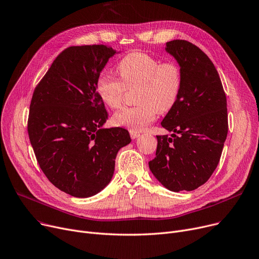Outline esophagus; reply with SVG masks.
Here are the masks:
<instances>
[{
	"label": "esophagus",
	"mask_w": 259,
	"mask_h": 259,
	"mask_svg": "<svg viewBox=\"0 0 259 259\" xmlns=\"http://www.w3.org/2000/svg\"><path fill=\"white\" fill-rule=\"evenodd\" d=\"M130 136H131V139L135 140V139H137V137H140V136H141V133H140V132H137V131L130 130Z\"/></svg>",
	"instance_id": "1"
}]
</instances>
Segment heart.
I'll return each instance as SVG.
<instances>
[{"mask_svg":"<svg viewBox=\"0 0 259 259\" xmlns=\"http://www.w3.org/2000/svg\"><path fill=\"white\" fill-rule=\"evenodd\" d=\"M120 79L103 73L96 84L97 93L106 106L118 108L127 90H136L139 104L115 112L112 122L133 131L143 130L156 118L175 106L182 88L180 65L171 60L161 61L144 52H132L116 64Z\"/></svg>","mask_w":259,"mask_h":259,"instance_id":"b5f03b06","label":"heart"}]
</instances>
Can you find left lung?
<instances>
[{"label":"left lung","mask_w":259,"mask_h":259,"mask_svg":"<svg viewBox=\"0 0 259 259\" xmlns=\"http://www.w3.org/2000/svg\"><path fill=\"white\" fill-rule=\"evenodd\" d=\"M165 51L179 63L182 88L161 126L174 132L157 135L156 157L149 167L171 192L194 191L217 168L228 133L227 100L212 61L187 40L166 42Z\"/></svg>","instance_id":"1"}]
</instances>
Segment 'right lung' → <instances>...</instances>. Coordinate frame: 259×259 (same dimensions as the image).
<instances>
[{"instance_id": "right-lung-1", "label": "right lung", "mask_w": 259, "mask_h": 259, "mask_svg": "<svg viewBox=\"0 0 259 259\" xmlns=\"http://www.w3.org/2000/svg\"><path fill=\"white\" fill-rule=\"evenodd\" d=\"M116 53L104 45L62 51L34 90L28 134L49 181L77 198L101 192L111 180L118 150L130 144L128 130L103 128L108 113L96 84Z\"/></svg>"}]
</instances>
